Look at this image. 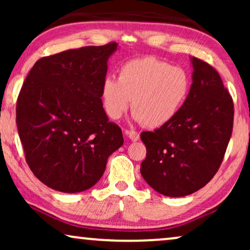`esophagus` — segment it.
<instances>
[{
  "label": "esophagus",
  "instance_id": "1",
  "mask_svg": "<svg viewBox=\"0 0 250 250\" xmlns=\"http://www.w3.org/2000/svg\"><path fill=\"white\" fill-rule=\"evenodd\" d=\"M126 135L128 136L129 139L132 140V141H138L140 139V133L136 132V131H133V129H128V131H126Z\"/></svg>",
  "mask_w": 250,
  "mask_h": 250
}]
</instances>
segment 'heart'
Listing matches in <instances>:
<instances>
[{"instance_id":"heart-1","label":"heart","mask_w":250,"mask_h":250,"mask_svg":"<svg viewBox=\"0 0 250 250\" xmlns=\"http://www.w3.org/2000/svg\"><path fill=\"white\" fill-rule=\"evenodd\" d=\"M190 88L191 78L184 68L145 57L123 64L118 80L105 77L101 94L110 118H121L132 100L134 117L146 127L157 128L179 114Z\"/></svg>"}]
</instances>
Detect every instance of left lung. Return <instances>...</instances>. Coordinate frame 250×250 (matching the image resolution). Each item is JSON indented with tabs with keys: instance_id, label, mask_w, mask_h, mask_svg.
<instances>
[{
	"instance_id": "8db88e82",
	"label": "left lung",
	"mask_w": 250,
	"mask_h": 250,
	"mask_svg": "<svg viewBox=\"0 0 250 250\" xmlns=\"http://www.w3.org/2000/svg\"><path fill=\"white\" fill-rule=\"evenodd\" d=\"M192 85L175 117L142 132L146 157L141 175L157 192L184 197L217 173L233 128V100L209 63L193 57Z\"/></svg>"
}]
</instances>
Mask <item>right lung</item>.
Wrapping results in <instances>:
<instances>
[{
    "instance_id": "1",
    "label": "right lung",
    "mask_w": 250,
    "mask_h": 250,
    "mask_svg": "<svg viewBox=\"0 0 250 250\" xmlns=\"http://www.w3.org/2000/svg\"><path fill=\"white\" fill-rule=\"evenodd\" d=\"M116 50L110 42L43 57L23 82L16 108L19 138L30 170L51 189H90L124 143L101 100L107 61Z\"/></svg>"
}]
</instances>
